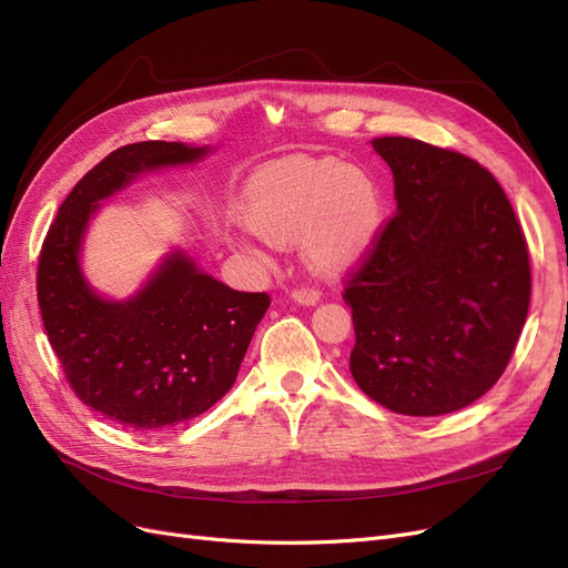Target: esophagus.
Wrapping results in <instances>:
<instances>
[{"label": "esophagus", "mask_w": 568, "mask_h": 568, "mask_svg": "<svg viewBox=\"0 0 568 568\" xmlns=\"http://www.w3.org/2000/svg\"><path fill=\"white\" fill-rule=\"evenodd\" d=\"M298 305H317L322 301V294L315 288H296L294 294H291Z\"/></svg>", "instance_id": "esophagus-1"}]
</instances>
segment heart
<instances>
[{
  "mask_svg": "<svg viewBox=\"0 0 568 568\" xmlns=\"http://www.w3.org/2000/svg\"><path fill=\"white\" fill-rule=\"evenodd\" d=\"M382 186L365 168L336 159H294L263 170L242 194L246 227L270 244L301 239L305 263L320 272L353 267L384 227ZM230 244L257 265L270 255L244 234Z\"/></svg>",
  "mask_w": 568,
  "mask_h": 568,
  "instance_id": "obj_1",
  "label": "heart"
}]
</instances>
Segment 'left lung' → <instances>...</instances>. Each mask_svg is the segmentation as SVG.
<instances>
[{
	"instance_id": "1",
	"label": "left lung",
	"mask_w": 568,
	"mask_h": 568,
	"mask_svg": "<svg viewBox=\"0 0 568 568\" xmlns=\"http://www.w3.org/2000/svg\"><path fill=\"white\" fill-rule=\"evenodd\" d=\"M372 146L398 213L343 294L351 374L398 415H450L509 363L530 301L528 248L503 186L476 161L407 136Z\"/></svg>"
}]
</instances>
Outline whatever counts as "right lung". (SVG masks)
Here are the masks:
<instances>
[{
  "instance_id": "obj_1",
  "label": "right lung",
  "mask_w": 568,
  "mask_h": 568,
  "mask_svg": "<svg viewBox=\"0 0 568 568\" xmlns=\"http://www.w3.org/2000/svg\"><path fill=\"white\" fill-rule=\"evenodd\" d=\"M213 151L182 142L120 146L73 186L42 244L38 301L65 379L84 405L132 432H161L213 407L234 386L270 296L230 288L178 246L132 296L111 298L82 270L84 239L106 199Z\"/></svg>"
}]
</instances>
